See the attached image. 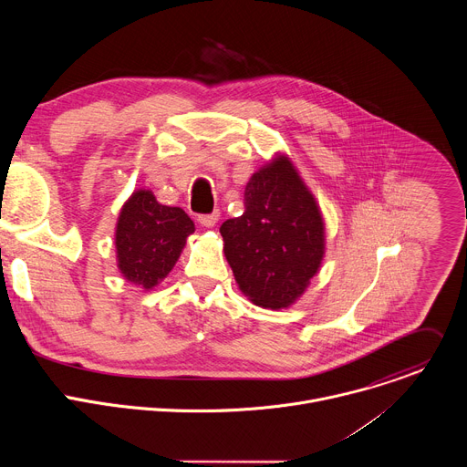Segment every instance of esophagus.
<instances>
[{
    "instance_id": "obj_1",
    "label": "esophagus",
    "mask_w": 467,
    "mask_h": 467,
    "mask_svg": "<svg viewBox=\"0 0 467 467\" xmlns=\"http://www.w3.org/2000/svg\"><path fill=\"white\" fill-rule=\"evenodd\" d=\"M218 220H220V213L218 211H214L211 214H199L197 216V222L202 223L203 227H214L218 223Z\"/></svg>"
}]
</instances>
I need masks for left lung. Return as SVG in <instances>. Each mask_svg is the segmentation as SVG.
Segmentation results:
<instances>
[{
    "mask_svg": "<svg viewBox=\"0 0 467 467\" xmlns=\"http://www.w3.org/2000/svg\"><path fill=\"white\" fill-rule=\"evenodd\" d=\"M244 214L223 222V251L240 290L258 306L286 308L317 274L325 227L314 195L286 157L251 175Z\"/></svg>",
    "mask_w": 467,
    "mask_h": 467,
    "instance_id": "obj_1",
    "label": "left lung"
}]
</instances>
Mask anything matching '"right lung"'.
Wrapping results in <instances>:
<instances>
[{"mask_svg":"<svg viewBox=\"0 0 467 467\" xmlns=\"http://www.w3.org/2000/svg\"><path fill=\"white\" fill-rule=\"evenodd\" d=\"M192 233L193 222L182 209L161 205L153 192L137 190L116 225L119 272L146 290L157 286L171 272Z\"/></svg>","mask_w":467,"mask_h":467,"instance_id":"obj_1","label":"right lung"}]
</instances>
